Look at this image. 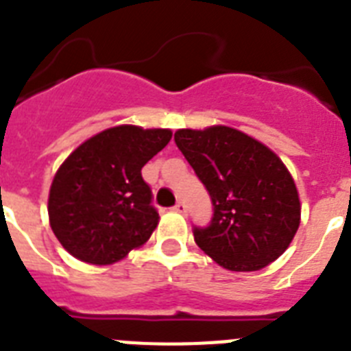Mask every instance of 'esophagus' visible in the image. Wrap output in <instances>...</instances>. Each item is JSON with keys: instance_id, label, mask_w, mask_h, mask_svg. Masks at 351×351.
Wrapping results in <instances>:
<instances>
[{"instance_id": "34e87169", "label": "esophagus", "mask_w": 351, "mask_h": 351, "mask_svg": "<svg viewBox=\"0 0 351 351\" xmlns=\"http://www.w3.org/2000/svg\"><path fill=\"white\" fill-rule=\"evenodd\" d=\"M173 210L180 212V214H185V212H187V205H185L184 202H176V205L173 207Z\"/></svg>"}]
</instances>
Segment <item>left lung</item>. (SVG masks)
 Returning a JSON list of instances; mask_svg holds the SVG:
<instances>
[{"label": "left lung", "instance_id": "left-lung-1", "mask_svg": "<svg viewBox=\"0 0 351 351\" xmlns=\"http://www.w3.org/2000/svg\"><path fill=\"white\" fill-rule=\"evenodd\" d=\"M175 143L214 205L194 241L230 271H258L280 257L300 226L293 176L267 146L230 126L178 130Z\"/></svg>", "mask_w": 351, "mask_h": 351}]
</instances>
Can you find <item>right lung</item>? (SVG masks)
<instances>
[{
  "label": "right lung",
  "mask_w": 351,
  "mask_h": 351,
  "mask_svg": "<svg viewBox=\"0 0 351 351\" xmlns=\"http://www.w3.org/2000/svg\"><path fill=\"white\" fill-rule=\"evenodd\" d=\"M171 130L121 125L80 144L49 189L53 234L78 261L107 266L143 246L158 225L141 169L171 141Z\"/></svg>",
  "instance_id": "right-lung-1"
}]
</instances>
